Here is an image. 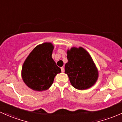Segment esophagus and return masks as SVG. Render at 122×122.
Returning a JSON list of instances; mask_svg holds the SVG:
<instances>
[{"mask_svg": "<svg viewBox=\"0 0 122 122\" xmlns=\"http://www.w3.org/2000/svg\"><path fill=\"white\" fill-rule=\"evenodd\" d=\"M61 72H64V71H65V68H64V67H61Z\"/></svg>", "mask_w": 122, "mask_h": 122, "instance_id": "esophagus-1", "label": "esophagus"}]
</instances>
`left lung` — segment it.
Instances as JSON below:
<instances>
[{"label": "left lung", "instance_id": "8db88e82", "mask_svg": "<svg viewBox=\"0 0 122 122\" xmlns=\"http://www.w3.org/2000/svg\"><path fill=\"white\" fill-rule=\"evenodd\" d=\"M68 62L65 65V73L71 85L79 90L92 86L98 77V71L89 54L82 47H72L67 52Z\"/></svg>", "mask_w": 122, "mask_h": 122}]
</instances>
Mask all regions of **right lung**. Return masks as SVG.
<instances>
[{
	"label": "right lung",
	"mask_w": 122,
	"mask_h": 122,
	"mask_svg": "<svg viewBox=\"0 0 122 122\" xmlns=\"http://www.w3.org/2000/svg\"><path fill=\"white\" fill-rule=\"evenodd\" d=\"M53 46L45 43L36 46L24 62L22 75L24 82L37 91L47 90L52 86L54 78L61 72L52 57Z\"/></svg>",
	"instance_id": "obj_1"
}]
</instances>
